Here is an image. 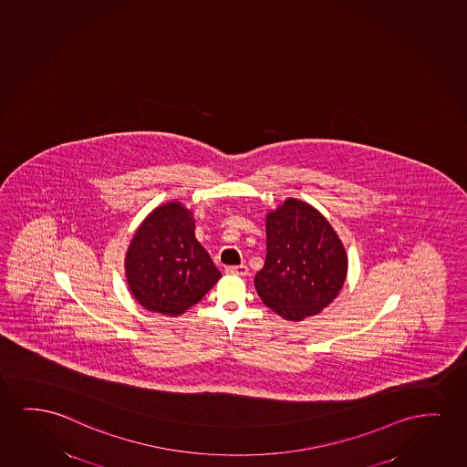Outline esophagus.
Listing matches in <instances>:
<instances>
[{
    "label": "esophagus",
    "instance_id": "esophagus-1",
    "mask_svg": "<svg viewBox=\"0 0 467 467\" xmlns=\"http://www.w3.org/2000/svg\"><path fill=\"white\" fill-rule=\"evenodd\" d=\"M226 273H228V275H247L249 268H247L245 265H237V266H228Z\"/></svg>",
    "mask_w": 467,
    "mask_h": 467
}]
</instances>
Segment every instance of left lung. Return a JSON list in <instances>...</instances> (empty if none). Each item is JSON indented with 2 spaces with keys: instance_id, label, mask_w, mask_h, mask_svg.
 Listing matches in <instances>:
<instances>
[{
  "instance_id": "left-lung-1",
  "label": "left lung",
  "mask_w": 467,
  "mask_h": 467,
  "mask_svg": "<svg viewBox=\"0 0 467 467\" xmlns=\"http://www.w3.org/2000/svg\"><path fill=\"white\" fill-rule=\"evenodd\" d=\"M348 271L345 247L330 223L306 202L287 199L266 218V260L256 294L284 319L303 320L328 306Z\"/></svg>"
}]
</instances>
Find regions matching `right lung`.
<instances>
[{
  "instance_id": "obj_1",
  "label": "right lung",
  "mask_w": 467,
  "mask_h": 467,
  "mask_svg": "<svg viewBox=\"0 0 467 467\" xmlns=\"http://www.w3.org/2000/svg\"><path fill=\"white\" fill-rule=\"evenodd\" d=\"M129 287L141 306L177 316L196 305L222 277L194 237L192 212L161 205L135 233L126 256Z\"/></svg>"
}]
</instances>
